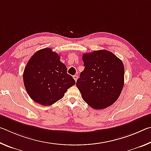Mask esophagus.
<instances>
[{"label": "esophagus", "instance_id": "esophagus-1", "mask_svg": "<svg viewBox=\"0 0 151 151\" xmlns=\"http://www.w3.org/2000/svg\"><path fill=\"white\" fill-rule=\"evenodd\" d=\"M73 78L75 79V81H77V79H78V76L77 75H74L73 76Z\"/></svg>", "mask_w": 151, "mask_h": 151}]
</instances>
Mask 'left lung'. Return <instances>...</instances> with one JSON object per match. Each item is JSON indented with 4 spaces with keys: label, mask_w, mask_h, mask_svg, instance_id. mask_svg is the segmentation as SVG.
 Listing matches in <instances>:
<instances>
[{
    "label": "left lung",
    "mask_w": 151,
    "mask_h": 151,
    "mask_svg": "<svg viewBox=\"0 0 151 151\" xmlns=\"http://www.w3.org/2000/svg\"><path fill=\"white\" fill-rule=\"evenodd\" d=\"M85 68L76 85L82 98L94 109H103L119 99L124 85V68L113 53L99 50L83 55Z\"/></svg>",
    "instance_id": "obj_1"
}]
</instances>
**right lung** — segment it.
<instances>
[{"label": "right lung", "mask_w": 151, "mask_h": 151, "mask_svg": "<svg viewBox=\"0 0 151 151\" xmlns=\"http://www.w3.org/2000/svg\"><path fill=\"white\" fill-rule=\"evenodd\" d=\"M24 85L29 96L43 106L55 103L76 82L67 74L60 55L50 48L38 50L30 58L23 73Z\"/></svg>", "instance_id": "add662e5"}]
</instances>
